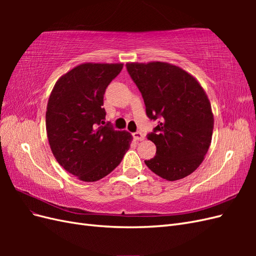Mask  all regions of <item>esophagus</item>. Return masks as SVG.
Returning a JSON list of instances; mask_svg holds the SVG:
<instances>
[{
	"mask_svg": "<svg viewBox=\"0 0 256 256\" xmlns=\"http://www.w3.org/2000/svg\"><path fill=\"white\" fill-rule=\"evenodd\" d=\"M132 136H134V140H136V141H143L145 138V136L142 132H140V131H136V132L132 134Z\"/></svg>",
	"mask_w": 256,
	"mask_h": 256,
	"instance_id": "esophagus-1",
	"label": "esophagus"
}]
</instances>
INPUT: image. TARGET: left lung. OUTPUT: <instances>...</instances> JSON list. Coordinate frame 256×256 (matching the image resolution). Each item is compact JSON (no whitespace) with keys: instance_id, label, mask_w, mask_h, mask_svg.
I'll return each instance as SVG.
<instances>
[{"instance_id":"8db88e82","label":"left lung","mask_w":256,"mask_h":256,"mask_svg":"<svg viewBox=\"0 0 256 256\" xmlns=\"http://www.w3.org/2000/svg\"><path fill=\"white\" fill-rule=\"evenodd\" d=\"M131 79L141 92L150 120H159L147 138L157 147L145 160L150 171L174 182L202 164L212 143L214 114L198 81L182 68L166 62L127 63Z\"/></svg>"}]
</instances>
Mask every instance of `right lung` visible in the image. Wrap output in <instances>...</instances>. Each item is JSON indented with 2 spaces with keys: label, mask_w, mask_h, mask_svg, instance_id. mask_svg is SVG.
<instances>
[{
  "label": "right lung",
  "mask_w": 256,
  "mask_h": 256,
  "mask_svg": "<svg viewBox=\"0 0 256 256\" xmlns=\"http://www.w3.org/2000/svg\"><path fill=\"white\" fill-rule=\"evenodd\" d=\"M122 65H78L60 76L50 94L46 112L50 148L60 166L82 182L110 174L132 141L128 131L102 126L104 92Z\"/></svg>",
  "instance_id": "add662e5"
}]
</instances>
